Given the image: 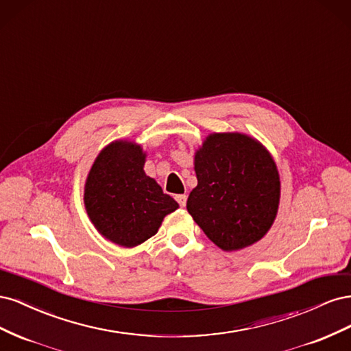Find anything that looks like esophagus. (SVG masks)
<instances>
[{
  "mask_svg": "<svg viewBox=\"0 0 351 351\" xmlns=\"http://www.w3.org/2000/svg\"><path fill=\"white\" fill-rule=\"evenodd\" d=\"M176 200L178 202L180 206H186V202H187V196L186 195H177Z\"/></svg>",
  "mask_w": 351,
  "mask_h": 351,
  "instance_id": "obj_1",
  "label": "esophagus"
}]
</instances>
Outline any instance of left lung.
Here are the masks:
<instances>
[{
	"instance_id": "left-lung-1",
	"label": "left lung",
	"mask_w": 351,
	"mask_h": 351,
	"mask_svg": "<svg viewBox=\"0 0 351 351\" xmlns=\"http://www.w3.org/2000/svg\"><path fill=\"white\" fill-rule=\"evenodd\" d=\"M197 186L187 210L226 252L259 241L277 217L280 176L271 154L241 133H214L195 155Z\"/></svg>"
}]
</instances>
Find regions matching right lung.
Returning a JSON list of instances; mask_svg holds the SVG:
<instances>
[{
	"mask_svg": "<svg viewBox=\"0 0 351 351\" xmlns=\"http://www.w3.org/2000/svg\"><path fill=\"white\" fill-rule=\"evenodd\" d=\"M141 145L115 141L95 159L84 184V208L101 234L123 247H134L156 234L178 204L143 171Z\"/></svg>",
	"mask_w": 351,
	"mask_h": 351,
	"instance_id": "add662e5",
	"label": "right lung"
}]
</instances>
